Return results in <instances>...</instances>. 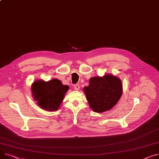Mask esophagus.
Here are the masks:
<instances>
[{
  "mask_svg": "<svg viewBox=\"0 0 159 159\" xmlns=\"http://www.w3.org/2000/svg\"><path fill=\"white\" fill-rule=\"evenodd\" d=\"M73 87H74V89H75V90H76V91H78L80 89V86L79 84H75V85L73 86Z\"/></svg>",
  "mask_w": 159,
  "mask_h": 159,
  "instance_id": "esophagus-1",
  "label": "esophagus"
}]
</instances>
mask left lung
<instances>
[{
	"mask_svg": "<svg viewBox=\"0 0 159 159\" xmlns=\"http://www.w3.org/2000/svg\"><path fill=\"white\" fill-rule=\"evenodd\" d=\"M84 92L91 109L94 112H103L118 103L122 95L123 85L118 77L106 74L102 77L91 78Z\"/></svg>",
	"mask_w": 159,
	"mask_h": 159,
	"instance_id": "8db88e82",
	"label": "left lung"
}]
</instances>
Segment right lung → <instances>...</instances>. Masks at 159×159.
<instances>
[{
  "label": "right lung",
  "instance_id": "add662e5",
  "mask_svg": "<svg viewBox=\"0 0 159 159\" xmlns=\"http://www.w3.org/2000/svg\"><path fill=\"white\" fill-rule=\"evenodd\" d=\"M69 86L63 85L61 81L54 79L48 82L38 80L31 86L34 100L44 110L54 111L60 107Z\"/></svg>",
  "mask_w": 159,
  "mask_h": 159
}]
</instances>
